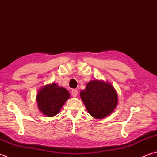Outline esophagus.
<instances>
[{"mask_svg":"<svg viewBox=\"0 0 157 157\" xmlns=\"http://www.w3.org/2000/svg\"><path fill=\"white\" fill-rule=\"evenodd\" d=\"M71 93H72V95H73V97H76V96H78V90H75V89H73V90H72Z\"/></svg>","mask_w":157,"mask_h":157,"instance_id":"esophagus-1","label":"esophagus"}]
</instances>
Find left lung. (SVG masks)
Here are the masks:
<instances>
[{"label": "left lung", "mask_w": 157, "mask_h": 157, "mask_svg": "<svg viewBox=\"0 0 157 157\" xmlns=\"http://www.w3.org/2000/svg\"><path fill=\"white\" fill-rule=\"evenodd\" d=\"M80 97L89 114L96 119H103L115 109L118 96L113 86L109 82L92 80L80 92Z\"/></svg>", "instance_id": "left-lung-1"}]
</instances>
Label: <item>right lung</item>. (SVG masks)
I'll return each mask as SVG.
<instances>
[{"mask_svg": "<svg viewBox=\"0 0 157 157\" xmlns=\"http://www.w3.org/2000/svg\"><path fill=\"white\" fill-rule=\"evenodd\" d=\"M69 96L67 90L55 83L46 85L39 90L36 96L38 109L46 116H55L61 111Z\"/></svg>", "mask_w": 157, "mask_h": 157, "instance_id": "right-lung-1", "label": "right lung"}]
</instances>
